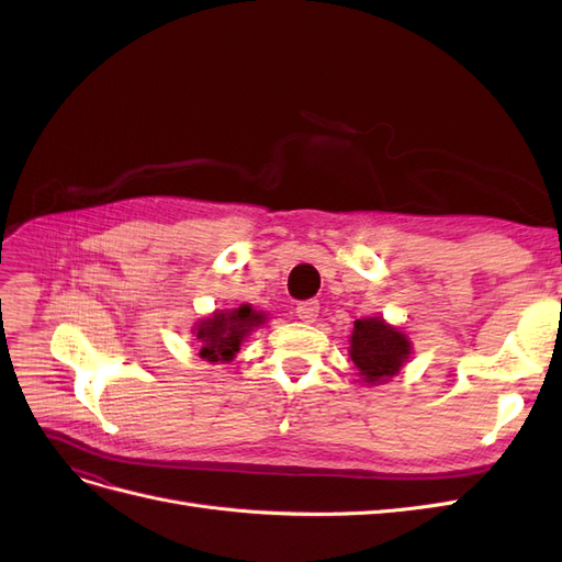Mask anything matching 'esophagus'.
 <instances>
[{"instance_id":"esophagus-1","label":"esophagus","mask_w":562,"mask_h":562,"mask_svg":"<svg viewBox=\"0 0 562 562\" xmlns=\"http://www.w3.org/2000/svg\"><path fill=\"white\" fill-rule=\"evenodd\" d=\"M318 300H304V302H300L297 304V310H295V314H297V318L300 321H304V323H314L316 318H318Z\"/></svg>"}]
</instances>
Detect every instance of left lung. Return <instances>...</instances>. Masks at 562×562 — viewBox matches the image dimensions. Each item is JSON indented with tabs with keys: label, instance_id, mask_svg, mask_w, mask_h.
Instances as JSON below:
<instances>
[{
	"label": "left lung",
	"instance_id": "1",
	"mask_svg": "<svg viewBox=\"0 0 562 562\" xmlns=\"http://www.w3.org/2000/svg\"><path fill=\"white\" fill-rule=\"evenodd\" d=\"M349 356L363 382H384L396 375L411 356V342L382 318H356Z\"/></svg>",
	"mask_w": 562,
	"mask_h": 562
}]
</instances>
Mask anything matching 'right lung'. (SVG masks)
I'll return each instance as SVG.
<instances>
[{"label": "right lung", "instance_id": "1", "mask_svg": "<svg viewBox=\"0 0 562 562\" xmlns=\"http://www.w3.org/2000/svg\"><path fill=\"white\" fill-rule=\"evenodd\" d=\"M265 316L252 312L248 304L239 310L220 312L206 321L199 323L196 339L201 342V359L206 361H232L234 353L239 351L241 339L250 333V328L260 326Z\"/></svg>", "mask_w": 562, "mask_h": 562}]
</instances>
